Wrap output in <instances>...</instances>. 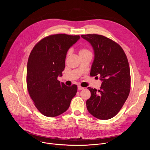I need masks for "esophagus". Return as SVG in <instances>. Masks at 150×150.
Wrapping results in <instances>:
<instances>
[{
	"label": "esophagus",
	"mask_w": 150,
	"mask_h": 150,
	"mask_svg": "<svg viewBox=\"0 0 150 150\" xmlns=\"http://www.w3.org/2000/svg\"><path fill=\"white\" fill-rule=\"evenodd\" d=\"M84 88L83 87H81V86H79L78 87V90H83Z\"/></svg>",
	"instance_id": "esophagus-1"
}]
</instances>
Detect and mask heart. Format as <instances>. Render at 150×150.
Listing matches in <instances>:
<instances>
[{
  "mask_svg": "<svg viewBox=\"0 0 150 150\" xmlns=\"http://www.w3.org/2000/svg\"><path fill=\"white\" fill-rule=\"evenodd\" d=\"M90 52L88 49H85V48H81V49H79V56L85 54L90 53ZM69 53H70V51H69V52H68L67 54L68 55V54H69Z\"/></svg>",
  "mask_w": 150,
  "mask_h": 150,
  "instance_id": "1",
  "label": "heart"
}]
</instances>
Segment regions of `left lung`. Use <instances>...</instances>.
<instances>
[{
    "label": "left lung",
    "instance_id": "left-lung-1",
    "mask_svg": "<svg viewBox=\"0 0 150 150\" xmlns=\"http://www.w3.org/2000/svg\"><path fill=\"white\" fill-rule=\"evenodd\" d=\"M94 50L90 76H100L102 84L98 91L88 87L91 97L87 110L95 117L108 120L120 111L129 94L131 74L129 63L121 46L113 40L98 34H85Z\"/></svg>",
    "mask_w": 150,
    "mask_h": 150
}]
</instances>
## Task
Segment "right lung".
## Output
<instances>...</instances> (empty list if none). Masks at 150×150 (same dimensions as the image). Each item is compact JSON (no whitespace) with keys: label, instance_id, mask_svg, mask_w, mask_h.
<instances>
[{"label":"right lung","instance_id":"obj_1","mask_svg":"<svg viewBox=\"0 0 150 150\" xmlns=\"http://www.w3.org/2000/svg\"><path fill=\"white\" fill-rule=\"evenodd\" d=\"M80 38L65 34L50 35L39 41L28 57L27 87L38 110L47 117L66 112L77 92V85L67 86L57 80L65 67L68 49Z\"/></svg>","mask_w":150,"mask_h":150}]
</instances>
